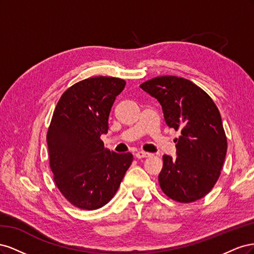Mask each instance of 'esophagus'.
<instances>
[{
  "label": "esophagus",
  "instance_id": "1",
  "mask_svg": "<svg viewBox=\"0 0 254 254\" xmlns=\"http://www.w3.org/2000/svg\"><path fill=\"white\" fill-rule=\"evenodd\" d=\"M135 158L137 159H142V158H149L152 156V153H149V152H145V151H137L135 153Z\"/></svg>",
  "mask_w": 254,
  "mask_h": 254
}]
</instances>
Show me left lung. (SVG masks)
Wrapping results in <instances>:
<instances>
[{"mask_svg":"<svg viewBox=\"0 0 254 254\" xmlns=\"http://www.w3.org/2000/svg\"><path fill=\"white\" fill-rule=\"evenodd\" d=\"M140 87L158 99L167 126L181 132L177 158L163 156L161 190L182 203L201 199L217 182L228 148L218 108L197 84L177 76H159Z\"/></svg>","mask_w":254,"mask_h":254,"instance_id":"1","label":"left lung"}]
</instances>
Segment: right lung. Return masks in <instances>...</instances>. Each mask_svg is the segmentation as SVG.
I'll use <instances>...</instances> for the list:
<instances>
[{
  "instance_id": "add662e5",
  "label": "right lung",
  "mask_w": 254,
  "mask_h": 254,
  "mask_svg": "<svg viewBox=\"0 0 254 254\" xmlns=\"http://www.w3.org/2000/svg\"><path fill=\"white\" fill-rule=\"evenodd\" d=\"M126 81L96 76L76 82L61 95L48 130L50 167L60 193L81 210L108 203L131 165L130 152L104 147L111 107Z\"/></svg>"
}]
</instances>
